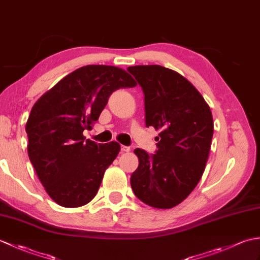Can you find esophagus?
<instances>
[{
	"instance_id": "esophagus-1",
	"label": "esophagus",
	"mask_w": 260,
	"mask_h": 260,
	"mask_svg": "<svg viewBox=\"0 0 260 260\" xmlns=\"http://www.w3.org/2000/svg\"><path fill=\"white\" fill-rule=\"evenodd\" d=\"M131 148L128 146H125V145H121L120 146V151L121 152H129Z\"/></svg>"
}]
</instances>
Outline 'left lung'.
Wrapping results in <instances>:
<instances>
[{
	"label": "left lung",
	"instance_id": "obj_1",
	"mask_svg": "<svg viewBox=\"0 0 260 260\" xmlns=\"http://www.w3.org/2000/svg\"><path fill=\"white\" fill-rule=\"evenodd\" d=\"M127 71L144 92L146 126L161 129L155 154L134 150L140 163L131 176L132 189L148 206L171 209L194 190L206 169L213 135L211 110L174 70L152 64Z\"/></svg>",
	"mask_w": 260,
	"mask_h": 260
}]
</instances>
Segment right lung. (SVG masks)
<instances>
[{
  "instance_id": "add662e5",
  "label": "right lung",
  "mask_w": 260,
  "mask_h": 260,
  "mask_svg": "<svg viewBox=\"0 0 260 260\" xmlns=\"http://www.w3.org/2000/svg\"><path fill=\"white\" fill-rule=\"evenodd\" d=\"M136 85L118 67L89 64L66 76L33 105L25 125L27 154L46 192L59 206H85L97 194L120 145L96 144L86 140L84 131L92 128L115 90Z\"/></svg>"
}]
</instances>
